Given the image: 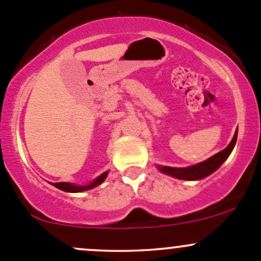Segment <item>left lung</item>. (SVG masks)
I'll use <instances>...</instances> for the list:
<instances>
[{"label":"left lung","instance_id":"1","mask_svg":"<svg viewBox=\"0 0 261 261\" xmlns=\"http://www.w3.org/2000/svg\"><path fill=\"white\" fill-rule=\"evenodd\" d=\"M236 140H238V128H236V133L233 135L232 140L228 144L227 147L222 150V151L217 152L210 159L204 160V162L198 163L196 165H192L188 168H172V167H158V169L160 170L164 174L170 175V177L178 178V179L183 180H199L203 179V178L208 177L210 174H212L215 170H217L218 168L222 165V163L225 162L228 158V155L232 151L233 146H235Z\"/></svg>","mask_w":261,"mask_h":261}]
</instances>
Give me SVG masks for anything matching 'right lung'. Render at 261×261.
<instances>
[{"label": "right lung", "instance_id": "obj_1", "mask_svg": "<svg viewBox=\"0 0 261 261\" xmlns=\"http://www.w3.org/2000/svg\"><path fill=\"white\" fill-rule=\"evenodd\" d=\"M107 174L109 173L105 172L103 174H101L99 177H97L96 179L93 181H91L89 184H87V186H78V184H73V183H65V181H60V183H54L53 186L57 187L58 189H60V191H64V192H69V193H78V192H83V191H88V189H92L94 188V187L99 186V184L102 183L105 179H106Z\"/></svg>", "mask_w": 261, "mask_h": 261}]
</instances>
